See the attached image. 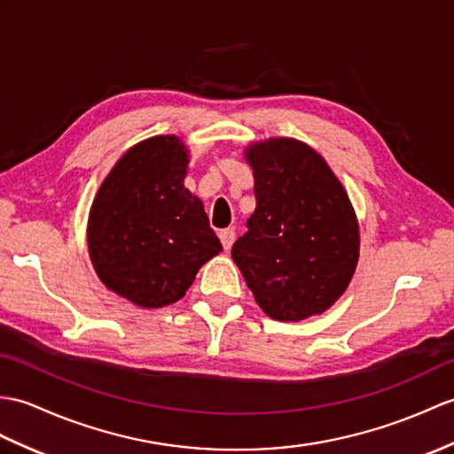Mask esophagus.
Returning a JSON list of instances; mask_svg holds the SVG:
<instances>
[{
	"label": "esophagus",
	"instance_id": "obj_1",
	"mask_svg": "<svg viewBox=\"0 0 454 454\" xmlns=\"http://www.w3.org/2000/svg\"><path fill=\"white\" fill-rule=\"evenodd\" d=\"M218 238H220V241H223L224 249L228 251V249L231 247V244H234V239H236V231H234V228H224V230H220V231H218Z\"/></svg>",
	"mask_w": 454,
	"mask_h": 454
}]
</instances>
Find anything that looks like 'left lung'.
I'll return each mask as SVG.
<instances>
[{"instance_id": "8db88e82", "label": "left lung", "mask_w": 454, "mask_h": 454, "mask_svg": "<svg viewBox=\"0 0 454 454\" xmlns=\"http://www.w3.org/2000/svg\"><path fill=\"white\" fill-rule=\"evenodd\" d=\"M246 154L257 207L231 259L269 317L319 315L342 296L360 255L350 199L323 158L300 141L255 143Z\"/></svg>"}]
</instances>
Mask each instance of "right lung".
Returning a JSON list of instances; mask_svg holds the SVG:
<instances>
[{"instance_id":"1","label":"right lung","mask_w":454,"mask_h":454,"mask_svg":"<svg viewBox=\"0 0 454 454\" xmlns=\"http://www.w3.org/2000/svg\"><path fill=\"white\" fill-rule=\"evenodd\" d=\"M187 162L177 137H151L120 158L90 208L97 275L141 308L184 298L197 270L223 251L203 203L184 185Z\"/></svg>"}]
</instances>
